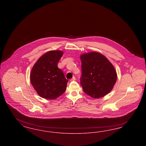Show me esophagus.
<instances>
[{
  "instance_id": "1",
  "label": "esophagus",
  "mask_w": 146,
  "mask_h": 146,
  "mask_svg": "<svg viewBox=\"0 0 146 146\" xmlns=\"http://www.w3.org/2000/svg\"><path fill=\"white\" fill-rule=\"evenodd\" d=\"M76 78H75L74 76H73V78H72V79H71L70 80V82H72V81H75V80H76Z\"/></svg>"
}]
</instances>
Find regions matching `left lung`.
I'll return each instance as SVG.
<instances>
[{"instance_id":"1","label":"left lung","mask_w":146,"mask_h":146,"mask_svg":"<svg viewBox=\"0 0 146 146\" xmlns=\"http://www.w3.org/2000/svg\"><path fill=\"white\" fill-rule=\"evenodd\" d=\"M80 58L82 74L80 83L84 92L93 98L104 97L117 81L113 66L105 56L96 52L83 54Z\"/></svg>"}]
</instances>
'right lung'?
<instances>
[{
	"label": "right lung",
	"instance_id": "add662e5",
	"mask_svg": "<svg viewBox=\"0 0 146 146\" xmlns=\"http://www.w3.org/2000/svg\"><path fill=\"white\" fill-rule=\"evenodd\" d=\"M62 55L61 51H50L38 59L31 70V84L42 98L55 99L66 90L68 80L57 67Z\"/></svg>",
	"mask_w": 146,
	"mask_h": 146
}]
</instances>
